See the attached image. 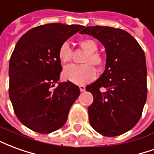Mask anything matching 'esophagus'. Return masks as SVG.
I'll return each instance as SVG.
<instances>
[{
	"label": "esophagus",
	"instance_id": "34e87169",
	"mask_svg": "<svg viewBox=\"0 0 154 154\" xmlns=\"http://www.w3.org/2000/svg\"><path fill=\"white\" fill-rule=\"evenodd\" d=\"M79 88H80V91H82V92L86 91V87H84V86H80V87H79Z\"/></svg>",
	"mask_w": 154,
	"mask_h": 154
}]
</instances>
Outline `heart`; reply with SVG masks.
I'll use <instances>...</instances> for the list:
<instances>
[{"label":"heart","instance_id":"heart-1","mask_svg":"<svg viewBox=\"0 0 154 154\" xmlns=\"http://www.w3.org/2000/svg\"><path fill=\"white\" fill-rule=\"evenodd\" d=\"M79 45L87 51V54L83 60V65H69L64 68L63 76L64 79L77 85H84L95 80L97 70L92 66L101 67L104 63L102 57L97 53L98 49L97 43L92 39L86 38L79 42ZM58 57L62 63H67L72 60V50L67 42H64L58 49Z\"/></svg>","mask_w":154,"mask_h":154}]
</instances>
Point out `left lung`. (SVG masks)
<instances>
[{"mask_svg":"<svg viewBox=\"0 0 154 154\" xmlns=\"http://www.w3.org/2000/svg\"><path fill=\"white\" fill-rule=\"evenodd\" d=\"M80 34L97 38L106 52L104 72L86 87L94 97L88 107L91 125L104 136L120 135L138 123L147 99L143 50L132 35L121 29L88 26ZM101 87L107 89L105 93L100 91Z\"/></svg>","mask_w":154,"mask_h":154,"instance_id":"obj_1","label":"left lung"}]
</instances>
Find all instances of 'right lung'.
<instances>
[{
  "instance_id": "right-lung-1",
  "label": "right lung",
  "mask_w": 154,
  "mask_h": 154,
  "mask_svg": "<svg viewBox=\"0 0 154 154\" xmlns=\"http://www.w3.org/2000/svg\"><path fill=\"white\" fill-rule=\"evenodd\" d=\"M84 26L46 24L19 39L9 65V96L15 116L29 129L49 134L66 123L80 89L69 81L55 87L62 66L58 49Z\"/></svg>"
}]
</instances>
